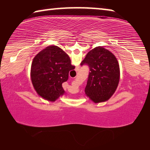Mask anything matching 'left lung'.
<instances>
[{
  "label": "left lung",
  "instance_id": "8db88e82",
  "mask_svg": "<svg viewBox=\"0 0 150 150\" xmlns=\"http://www.w3.org/2000/svg\"><path fill=\"white\" fill-rule=\"evenodd\" d=\"M89 68L85 93L95 103L108 100L118 87L120 68L114 54L103 47L91 50L81 65Z\"/></svg>",
  "mask_w": 150,
  "mask_h": 150
}]
</instances>
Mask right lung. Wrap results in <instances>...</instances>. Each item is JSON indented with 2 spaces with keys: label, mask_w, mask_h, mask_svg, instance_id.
Masks as SVG:
<instances>
[{
  "label": "right lung",
  "mask_w": 150,
  "mask_h": 150,
  "mask_svg": "<svg viewBox=\"0 0 150 150\" xmlns=\"http://www.w3.org/2000/svg\"><path fill=\"white\" fill-rule=\"evenodd\" d=\"M75 66L66 53L56 45L48 46L35 55L31 67V79L36 92L42 97L55 101L64 90L62 83L68 80Z\"/></svg>",
  "instance_id": "obj_1"
}]
</instances>
